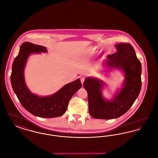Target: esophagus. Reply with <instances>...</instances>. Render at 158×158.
Masks as SVG:
<instances>
[{
	"label": "esophagus",
	"instance_id": "esophagus-1",
	"mask_svg": "<svg viewBox=\"0 0 158 158\" xmlns=\"http://www.w3.org/2000/svg\"><path fill=\"white\" fill-rule=\"evenodd\" d=\"M85 80V76H81V83H82V84L83 83V82H84Z\"/></svg>",
	"mask_w": 158,
	"mask_h": 158
}]
</instances>
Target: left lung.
<instances>
[{
    "label": "left lung",
    "instance_id": "1",
    "mask_svg": "<svg viewBox=\"0 0 158 158\" xmlns=\"http://www.w3.org/2000/svg\"><path fill=\"white\" fill-rule=\"evenodd\" d=\"M116 53L108 56V68L121 69L125 74L123 88L113 101H106L102 96V81L88 77L83 83L88 92L89 111L95 118L109 120L120 117L127 111L138 97L142 87V65L133 46L130 43L115 45Z\"/></svg>",
    "mask_w": 158,
    "mask_h": 158
}]
</instances>
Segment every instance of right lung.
I'll return each instance as SVG.
<instances>
[{
	"label": "right lung",
	"instance_id": "obj_1",
	"mask_svg": "<svg viewBox=\"0 0 158 158\" xmlns=\"http://www.w3.org/2000/svg\"><path fill=\"white\" fill-rule=\"evenodd\" d=\"M47 52L45 47L28 42L21 45L18 55L15 57L10 75L11 85L23 107L35 116L54 118L63 115L70 99L82 87L79 79L64 86L52 96L40 97L31 94L27 88L23 77V69L31 53Z\"/></svg>",
	"mask_w": 158,
	"mask_h": 158
}]
</instances>
